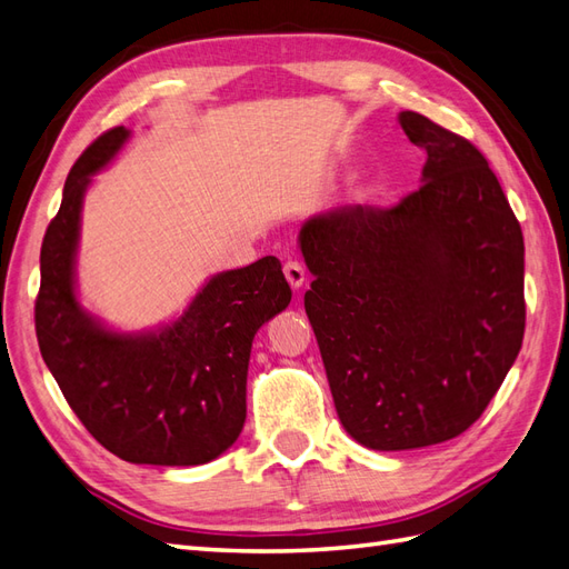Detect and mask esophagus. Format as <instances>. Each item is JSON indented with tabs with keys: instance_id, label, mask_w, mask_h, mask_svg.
I'll return each instance as SVG.
<instances>
[{
	"instance_id": "34e87169",
	"label": "esophagus",
	"mask_w": 569,
	"mask_h": 569,
	"mask_svg": "<svg viewBox=\"0 0 569 569\" xmlns=\"http://www.w3.org/2000/svg\"><path fill=\"white\" fill-rule=\"evenodd\" d=\"M283 276H286V281L290 283V288L298 290L302 283H306V267H302V263L296 261V259H288L283 263Z\"/></svg>"
}]
</instances>
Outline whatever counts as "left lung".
<instances>
[{
	"label": "left lung",
	"mask_w": 569,
	"mask_h": 569,
	"mask_svg": "<svg viewBox=\"0 0 569 569\" xmlns=\"http://www.w3.org/2000/svg\"><path fill=\"white\" fill-rule=\"evenodd\" d=\"M427 152L398 206L310 218L306 312L341 425L373 451L456 439L517 361L523 234L485 154L427 116L400 113Z\"/></svg>",
	"instance_id": "8db88e82"
}]
</instances>
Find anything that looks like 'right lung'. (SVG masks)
Wrapping results in <instances>:
<instances>
[{
	"mask_svg": "<svg viewBox=\"0 0 569 569\" xmlns=\"http://www.w3.org/2000/svg\"><path fill=\"white\" fill-rule=\"evenodd\" d=\"M106 130L79 154L41 247L36 337L46 366L87 431L118 458L201 466L237 441L247 417V368L257 329L288 308L281 261L263 257L210 279L174 325L116 335L79 308L74 252L91 181L128 140Z\"/></svg>",
	"mask_w": 569,
	"mask_h": 569,
	"instance_id": "obj_1",
	"label": "right lung"
}]
</instances>
